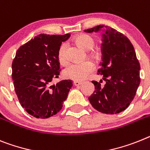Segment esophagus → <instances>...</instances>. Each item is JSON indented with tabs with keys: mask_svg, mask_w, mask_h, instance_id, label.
Wrapping results in <instances>:
<instances>
[{
	"mask_svg": "<svg viewBox=\"0 0 150 150\" xmlns=\"http://www.w3.org/2000/svg\"><path fill=\"white\" fill-rule=\"evenodd\" d=\"M82 83H82V82H80V81H74V86H79L81 85Z\"/></svg>",
	"mask_w": 150,
	"mask_h": 150,
	"instance_id": "esophagus-1",
	"label": "esophagus"
}]
</instances>
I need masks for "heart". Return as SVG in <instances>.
<instances>
[{
  "instance_id": "heart-1",
  "label": "heart",
  "mask_w": 150,
  "mask_h": 150,
  "mask_svg": "<svg viewBox=\"0 0 150 150\" xmlns=\"http://www.w3.org/2000/svg\"><path fill=\"white\" fill-rule=\"evenodd\" d=\"M76 43L80 45L82 48L86 50H91L94 48L96 41L94 38L87 34H80L75 38ZM67 43H62L57 50V59L61 64H66L68 58L67 55ZM92 55L94 57H97L96 54L93 53ZM95 69L93 63L90 61L83 62L73 63L67 67L63 71V75L67 79L82 81L88 77Z\"/></svg>"
}]
</instances>
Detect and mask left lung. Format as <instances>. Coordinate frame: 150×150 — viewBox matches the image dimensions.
Returning a JSON list of instances; mask_svg holds the SVG:
<instances>
[{
    "label": "left lung",
    "mask_w": 150,
    "mask_h": 150,
    "mask_svg": "<svg viewBox=\"0 0 150 150\" xmlns=\"http://www.w3.org/2000/svg\"><path fill=\"white\" fill-rule=\"evenodd\" d=\"M102 67L98 74L105 81H92L95 91L89 101L95 109L104 114H117L126 109L134 99L140 83V65L128 38L113 28L99 25L86 29L91 33L102 30Z\"/></svg>",
    "instance_id": "left-lung-1"
}]
</instances>
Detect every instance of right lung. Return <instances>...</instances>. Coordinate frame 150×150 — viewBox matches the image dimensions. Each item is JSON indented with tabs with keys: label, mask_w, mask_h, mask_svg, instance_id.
I'll use <instances>...</instances> for the list:
<instances>
[{
	"label": "right lung",
	"mask_w": 150,
	"mask_h": 150,
	"mask_svg": "<svg viewBox=\"0 0 150 150\" xmlns=\"http://www.w3.org/2000/svg\"><path fill=\"white\" fill-rule=\"evenodd\" d=\"M70 36L40 34L20 46L13 61L12 78L19 102L36 118L59 112L73 86L70 80L51 84L61 71L57 50Z\"/></svg>",
	"instance_id": "right-lung-1"
}]
</instances>
